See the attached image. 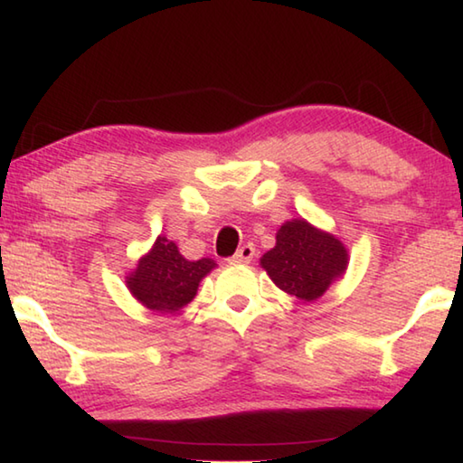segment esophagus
<instances>
[{
	"label": "esophagus",
	"mask_w": 463,
	"mask_h": 463,
	"mask_svg": "<svg viewBox=\"0 0 463 463\" xmlns=\"http://www.w3.org/2000/svg\"><path fill=\"white\" fill-rule=\"evenodd\" d=\"M254 256H256L254 244H244V246H241V248L238 250L236 254H233L232 260H233V262H250Z\"/></svg>",
	"instance_id": "34e87169"
}]
</instances>
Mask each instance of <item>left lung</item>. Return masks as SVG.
I'll use <instances>...</instances> for the list:
<instances>
[{
  "label": "left lung",
  "instance_id": "obj_1",
  "mask_svg": "<svg viewBox=\"0 0 463 463\" xmlns=\"http://www.w3.org/2000/svg\"><path fill=\"white\" fill-rule=\"evenodd\" d=\"M274 285L301 301H315L347 266L344 244L326 232L315 230L305 219H293L280 227L277 246L262 256Z\"/></svg>",
  "mask_w": 463,
  "mask_h": 463
}]
</instances>
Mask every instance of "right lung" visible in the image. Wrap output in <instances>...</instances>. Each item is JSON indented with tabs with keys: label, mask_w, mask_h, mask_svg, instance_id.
Listing matches in <instances>:
<instances>
[{
	"label": "right lung",
	"mask_w": 463,
	"mask_h": 463,
	"mask_svg": "<svg viewBox=\"0 0 463 463\" xmlns=\"http://www.w3.org/2000/svg\"><path fill=\"white\" fill-rule=\"evenodd\" d=\"M215 269L211 258L186 260L175 241L158 238L156 244L137 262V269L128 279L132 295L144 307L158 313H175L191 303L205 274Z\"/></svg>",
	"instance_id": "add662e5"
}]
</instances>
